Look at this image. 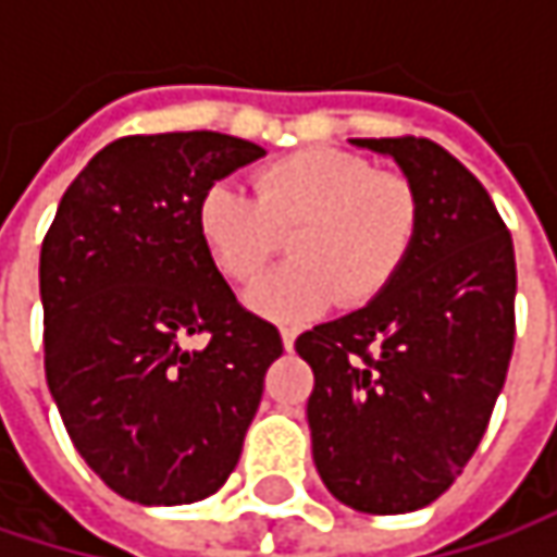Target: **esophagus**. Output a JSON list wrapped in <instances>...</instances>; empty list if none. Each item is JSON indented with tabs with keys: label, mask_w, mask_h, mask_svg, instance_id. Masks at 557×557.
Listing matches in <instances>:
<instances>
[{
	"label": "esophagus",
	"mask_w": 557,
	"mask_h": 557,
	"mask_svg": "<svg viewBox=\"0 0 557 557\" xmlns=\"http://www.w3.org/2000/svg\"><path fill=\"white\" fill-rule=\"evenodd\" d=\"M296 335H299V329H296V325H283V329H280V338H283V348H286V351H293Z\"/></svg>",
	"instance_id": "esophagus-1"
}]
</instances>
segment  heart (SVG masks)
<instances>
[{
	"mask_svg": "<svg viewBox=\"0 0 557 557\" xmlns=\"http://www.w3.org/2000/svg\"><path fill=\"white\" fill-rule=\"evenodd\" d=\"M422 225L416 186L368 158L309 148L255 173V196L215 183L196 206L199 242L228 283L245 286L283 248L293 261L248 293L268 319L296 322L377 299L409 261Z\"/></svg>",
	"mask_w": 557,
	"mask_h": 557,
	"instance_id": "1",
	"label": "heart"
}]
</instances>
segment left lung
<instances>
[{
  "instance_id": "left-lung-1",
  "label": "left lung",
  "mask_w": 557,
  "mask_h": 557,
  "mask_svg": "<svg viewBox=\"0 0 557 557\" xmlns=\"http://www.w3.org/2000/svg\"><path fill=\"white\" fill-rule=\"evenodd\" d=\"M416 186V248L368 306L296 338L329 494L396 516L438 500L484 438L516 338L512 238L481 180L429 138H351Z\"/></svg>"
}]
</instances>
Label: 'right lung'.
<instances>
[{
	"label": "right lung",
	"instance_id": "right-lung-1",
	"mask_svg": "<svg viewBox=\"0 0 557 557\" xmlns=\"http://www.w3.org/2000/svg\"><path fill=\"white\" fill-rule=\"evenodd\" d=\"M258 158L219 132L119 138L66 186L45 235L48 387L83 461L125 500L215 494L283 355L196 232L202 193ZM193 334L207 345L186 349Z\"/></svg>",
	"mask_w": 557,
	"mask_h": 557
}]
</instances>
